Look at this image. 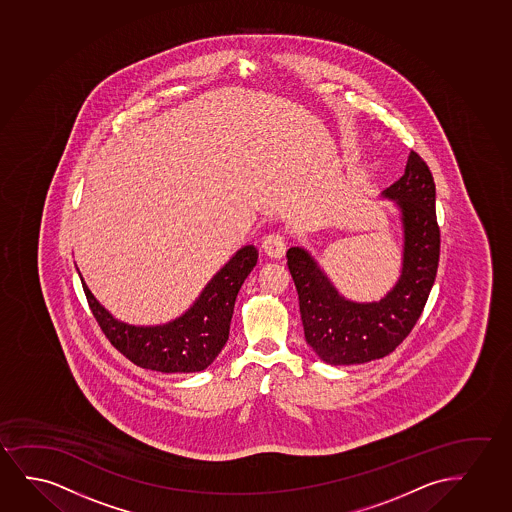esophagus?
<instances>
[{
	"label": "esophagus",
	"mask_w": 512,
	"mask_h": 512,
	"mask_svg": "<svg viewBox=\"0 0 512 512\" xmlns=\"http://www.w3.org/2000/svg\"><path fill=\"white\" fill-rule=\"evenodd\" d=\"M262 246H264V250H266L269 257L281 259L286 252V238L279 233L267 234L264 241H262Z\"/></svg>",
	"instance_id": "1"
}]
</instances>
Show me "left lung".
Returning <instances> with one entry per match:
<instances>
[{"label": "left lung", "instance_id": "1", "mask_svg": "<svg viewBox=\"0 0 512 512\" xmlns=\"http://www.w3.org/2000/svg\"><path fill=\"white\" fill-rule=\"evenodd\" d=\"M384 196L401 210L405 248L398 283L380 302L344 299L306 250L292 246L286 252L306 342L330 365H359L391 354L419 321L438 273L436 186L419 154L410 153L403 177Z\"/></svg>", "mask_w": 512, "mask_h": 512}]
</instances>
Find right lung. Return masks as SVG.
<instances>
[{
  "instance_id": "1",
  "label": "right lung",
  "mask_w": 512,
  "mask_h": 512,
  "mask_svg": "<svg viewBox=\"0 0 512 512\" xmlns=\"http://www.w3.org/2000/svg\"><path fill=\"white\" fill-rule=\"evenodd\" d=\"M257 259L259 250L255 246H243L213 276L184 316L160 326L121 323L100 306L83 279L81 285L100 330L133 365L163 373L201 372L226 346L234 302Z\"/></svg>"
}]
</instances>
